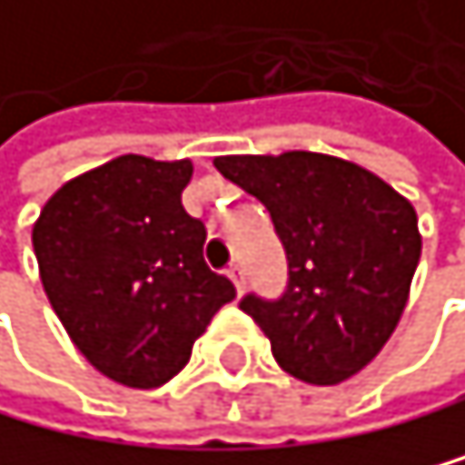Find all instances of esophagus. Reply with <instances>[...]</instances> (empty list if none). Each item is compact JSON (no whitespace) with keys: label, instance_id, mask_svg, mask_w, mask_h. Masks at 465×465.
<instances>
[{"label":"esophagus","instance_id":"esophagus-1","mask_svg":"<svg viewBox=\"0 0 465 465\" xmlns=\"http://www.w3.org/2000/svg\"><path fill=\"white\" fill-rule=\"evenodd\" d=\"M228 278L234 281L237 292H242V284H246V275H242V266H240V263H234V266L228 269Z\"/></svg>","mask_w":465,"mask_h":465}]
</instances>
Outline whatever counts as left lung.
Listing matches in <instances>:
<instances>
[{
	"label": "left lung",
	"mask_w": 465,
	"mask_h": 465,
	"mask_svg": "<svg viewBox=\"0 0 465 465\" xmlns=\"http://www.w3.org/2000/svg\"><path fill=\"white\" fill-rule=\"evenodd\" d=\"M213 166L266 204L287 252L281 299L240 302L292 378L340 384L399 325L422 237L413 204L351 161L319 152L228 154Z\"/></svg>",
	"instance_id": "8db88e82"
}]
</instances>
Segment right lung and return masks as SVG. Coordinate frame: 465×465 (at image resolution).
I'll return each mask as SVG.
<instances>
[{"label": "right lung", "instance_id": "1", "mask_svg": "<svg viewBox=\"0 0 465 465\" xmlns=\"http://www.w3.org/2000/svg\"><path fill=\"white\" fill-rule=\"evenodd\" d=\"M190 175V161L123 154L66 181L31 231L52 311L116 384H166L237 296L204 263L208 231L181 204Z\"/></svg>", "mask_w": 465, "mask_h": 465}]
</instances>
